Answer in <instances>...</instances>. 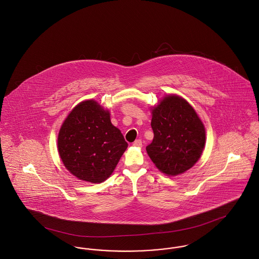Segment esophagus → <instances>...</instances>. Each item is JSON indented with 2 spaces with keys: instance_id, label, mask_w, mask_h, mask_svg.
<instances>
[{
  "instance_id": "esophagus-1",
  "label": "esophagus",
  "mask_w": 259,
  "mask_h": 259,
  "mask_svg": "<svg viewBox=\"0 0 259 259\" xmlns=\"http://www.w3.org/2000/svg\"><path fill=\"white\" fill-rule=\"evenodd\" d=\"M133 145L135 146V147H142V141L141 140L138 139L136 140L134 143H133Z\"/></svg>"
}]
</instances>
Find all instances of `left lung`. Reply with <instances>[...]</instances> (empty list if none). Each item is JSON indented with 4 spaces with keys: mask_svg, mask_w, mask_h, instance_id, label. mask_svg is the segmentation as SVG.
Returning <instances> with one entry per match:
<instances>
[{
    "mask_svg": "<svg viewBox=\"0 0 259 259\" xmlns=\"http://www.w3.org/2000/svg\"><path fill=\"white\" fill-rule=\"evenodd\" d=\"M154 139L146 147L159 170L178 176L200 159L205 145V128L193 107L182 98L168 96L153 109Z\"/></svg>",
    "mask_w": 259,
    "mask_h": 259,
    "instance_id": "1",
    "label": "left lung"
}]
</instances>
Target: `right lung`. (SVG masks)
Wrapping results in <instances>:
<instances>
[{
  "instance_id": "1",
  "label": "right lung",
  "mask_w": 259,
  "mask_h": 259,
  "mask_svg": "<svg viewBox=\"0 0 259 259\" xmlns=\"http://www.w3.org/2000/svg\"><path fill=\"white\" fill-rule=\"evenodd\" d=\"M128 144L111 124L109 112L95 100L78 104L58 135L60 158L80 180L100 183L113 172Z\"/></svg>"
}]
</instances>
